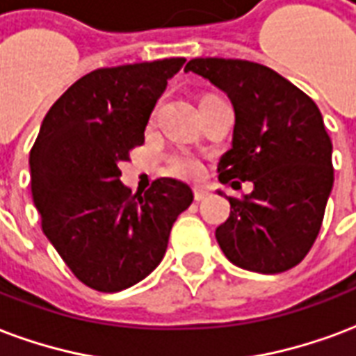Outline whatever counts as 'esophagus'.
<instances>
[{
  "label": "esophagus",
  "mask_w": 356,
  "mask_h": 356,
  "mask_svg": "<svg viewBox=\"0 0 356 356\" xmlns=\"http://www.w3.org/2000/svg\"><path fill=\"white\" fill-rule=\"evenodd\" d=\"M193 193H195L197 201H203V199H207V197L210 195V191L207 186H195V188H193Z\"/></svg>",
  "instance_id": "1"
}]
</instances>
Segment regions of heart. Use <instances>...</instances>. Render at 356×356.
<instances>
[{
	"instance_id": "obj_1",
	"label": "heart",
	"mask_w": 356,
	"mask_h": 356,
	"mask_svg": "<svg viewBox=\"0 0 356 356\" xmlns=\"http://www.w3.org/2000/svg\"><path fill=\"white\" fill-rule=\"evenodd\" d=\"M170 170L178 176H184V178H197V176L203 172V163L193 157V155H178L172 159V165H170Z\"/></svg>"
}]
</instances>
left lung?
Wrapping results in <instances>:
<instances>
[{"instance_id": "8db88e82", "label": "left lung", "mask_w": 356, "mask_h": 356, "mask_svg": "<svg viewBox=\"0 0 356 356\" xmlns=\"http://www.w3.org/2000/svg\"><path fill=\"white\" fill-rule=\"evenodd\" d=\"M184 72L201 75L233 104L232 149L220 157L218 180L254 184L243 201L227 197L232 212L216 227L222 252L254 273L292 269L315 243L334 186L332 142L321 110L256 62L193 58Z\"/></svg>"}]
</instances>
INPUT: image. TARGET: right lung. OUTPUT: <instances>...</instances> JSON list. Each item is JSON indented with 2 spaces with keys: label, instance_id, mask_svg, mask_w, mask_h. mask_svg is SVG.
I'll return each mask as SVG.
<instances>
[{
  "label": "right lung",
  "instance_id": "right-lung-1",
  "mask_svg": "<svg viewBox=\"0 0 356 356\" xmlns=\"http://www.w3.org/2000/svg\"><path fill=\"white\" fill-rule=\"evenodd\" d=\"M186 58L95 70L51 106L30 152L41 227L72 273L98 292L146 279L167 252L180 212L193 203L186 181L159 178L144 195L121 184L119 163L142 146L167 81Z\"/></svg>",
  "mask_w": 356,
  "mask_h": 356
}]
</instances>
